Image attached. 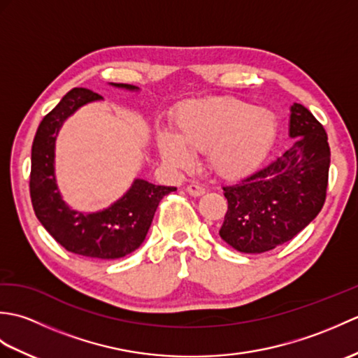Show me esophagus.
I'll return each instance as SVG.
<instances>
[{
    "label": "esophagus",
    "instance_id": "esophagus-1",
    "mask_svg": "<svg viewBox=\"0 0 358 358\" xmlns=\"http://www.w3.org/2000/svg\"><path fill=\"white\" fill-rule=\"evenodd\" d=\"M186 191L191 194L192 196H200V195L204 194V187L200 186V185H196V183H191L186 187Z\"/></svg>",
    "mask_w": 358,
    "mask_h": 358
}]
</instances>
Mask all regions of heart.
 <instances>
[{"label": "heart", "mask_w": 358, "mask_h": 358, "mask_svg": "<svg viewBox=\"0 0 358 358\" xmlns=\"http://www.w3.org/2000/svg\"><path fill=\"white\" fill-rule=\"evenodd\" d=\"M275 113L237 98H201L180 106L173 134H158V149L173 169H187L194 150H208L210 169L237 178L252 172L269 154L277 136Z\"/></svg>", "instance_id": "b5f03b06"}]
</instances>
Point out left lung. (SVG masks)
I'll list each match as a JSON object with an SVG mask.
<instances>
[{
	"label": "left lung",
	"instance_id": "obj_1",
	"mask_svg": "<svg viewBox=\"0 0 358 358\" xmlns=\"http://www.w3.org/2000/svg\"><path fill=\"white\" fill-rule=\"evenodd\" d=\"M289 135L299 141L283 155L223 186L227 212L220 237L240 252L262 254L285 245L323 208L331 163L328 134L305 106L294 103Z\"/></svg>",
	"mask_w": 358,
	"mask_h": 358
}]
</instances>
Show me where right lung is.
<instances>
[{
  "instance_id": "1",
  "label": "right lung",
  "mask_w": 358,
  "mask_h": 358,
  "mask_svg": "<svg viewBox=\"0 0 358 358\" xmlns=\"http://www.w3.org/2000/svg\"><path fill=\"white\" fill-rule=\"evenodd\" d=\"M113 85L136 89L121 83ZM100 98L94 90L73 87L41 120L32 143L29 191L36 218L66 250L96 260H115L140 248L159 201L177 191V187L135 180L123 199L98 214L85 215L66 206L57 191L53 175V146L58 129L80 106Z\"/></svg>"
}]
</instances>
